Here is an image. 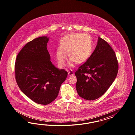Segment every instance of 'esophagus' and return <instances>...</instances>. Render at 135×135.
I'll use <instances>...</instances> for the list:
<instances>
[{
  "label": "esophagus",
  "instance_id": "1",
  "mask_svg": "<svg viewBox=\"0 0 135 135\" xmlns=\"http://www.w3.org/2000/svg\"><path fill=\"white\" fill-rule=\"evenodd\" d=\"M68 75H69V76H73V75H74V72L72 70H71L68 71Z\"/></svg>",
  "mask_w": 135,
  "mask_h": 135
}]
</instances>
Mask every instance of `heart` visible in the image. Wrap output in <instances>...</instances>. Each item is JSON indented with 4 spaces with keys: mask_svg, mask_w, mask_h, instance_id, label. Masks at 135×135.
<instances>
[{
    "mask_svg": "<svg viewBox=\"0 0 135 135\" xmlns=\"http://www.w3.org/2000/svg\"><path fill=\"white\" fill-rule=\"evenodd\" d=\"M93 41L90 36L82 33L70 35L64 38L61 42V47L56 52V57L59 65L65 66L67 59V52L71 58L69 66H73V62L80 63L85 61L93 51Z\"/></svg>",
    "mask_w": 135,
    "mask_h": 135,
    "instance_id": "1",
    "label": "heart"
}]
</instances>
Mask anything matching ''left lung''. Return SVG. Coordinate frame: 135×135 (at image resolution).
<instances>
[{"mask_svg": "<svg viewBox=\"0 0 135 135\" xmlns=\"http://www.w3.org/2000/svg\"><path fill=\"white\" fill-rule=\"evenodd\" d=\"M118 71L114 51L106 41L98 37L94 51L75 72L78 94L88 100L100 97L114 82Z\"/></svg>", "mask_w": 135, "mask_h": 135, "instance_id": "left-lung-1", "label": "left lung"}]
</instances>
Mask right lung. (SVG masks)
I'll use <instances>...</instances> for the list:
<instances>
[{
  "label": "right lung",
  "mask_w": 135,
  "mask_h": 135,
  "mask_svg": "<svg viewBox=\"0 0 135 135\" xmlns=\"http://www.w3.org/2000/svg\"><path fill=\"white\" fill-rule=\"evenodd\" d=\"M49 38L40 37L28 42L17 55L15 64L17 83L33 102L46 105L57 98L68 75L50 61L47 49Z\"/></svg>",
  "instance_id": "1"
}]
</instances>
